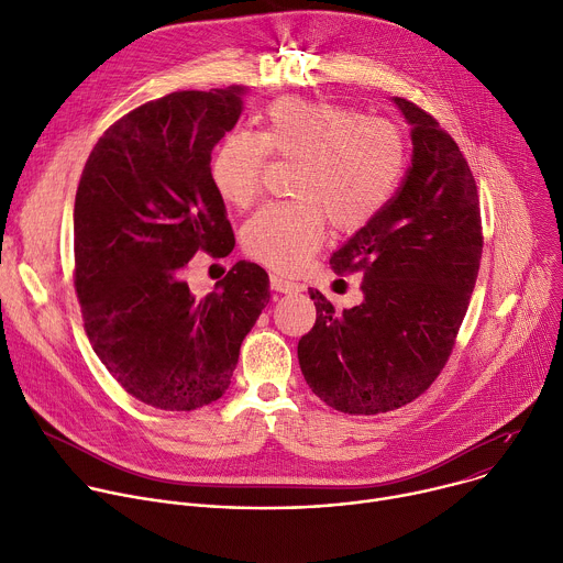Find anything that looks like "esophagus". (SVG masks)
Wrapping results in <instances>:
<instances>
[{"label": "esophagus", "instance_id": "obj_1", "mask_svg": "<svg viewBox=\"0 0 563 563\" xmlns=\"http://www.w3.org/2000/svg\"><path fill=\"white\" fill-rule=\"evenodd\" d=\"M271 286H273V290H277V292H286V295H290V292H299V290L303 288L299 282H292V279L282 277V275H271Z\"/></svg>", "mask_w": 563, "mask_h": 563}]
</instances>
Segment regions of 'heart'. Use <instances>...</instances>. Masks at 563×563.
Masks as SVG:
<instances>
[{"instance_id":"obj_1","label":"heart","mask_w":563,"mask_h":563,"mask_svg":"<svg viewBox=\"0 0 563 563\" xmlns=\"http://www.w3.org/2000/svg\"><path fill=\"white\" fill-rule=\"evenodd\" d=\"M268 152L292 161L290 201L260 208L243 225L245 253L282 273L297 271L320 245L327 221L355 232L376 219L407 165L402 132L385 118L322 100L282 98L262 132H232L212 154L210 176L221 199L247 208L260 195Z\"/></svg>"}]
</instances>
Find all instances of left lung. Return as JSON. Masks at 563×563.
Returning <instances> with one entry per match:
<instances>
[{
  "label": "left lung",
  "instance_id": "8db88e82",
  "mask_svg": "<svg viewBox=\"0 0 563 563\" xmlns=\"http://www.w3.org/2000/svg\"><path fill=\"white\" fill-rule=\"evenodd\" d=\"M411 128V165L387 208L331 257L362 273V303L335 313L310 288L318 320L297 344L306 385L344 413L416 400L445 366L476 284L481 210L454 139L427 111L391 98Z\"/></svg>",
  "mask_w": 563,
  "mask_h": 563
}]
</instances>
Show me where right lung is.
I'll list each match as a JSON object with an SVG mask.
<instances>
[{
  "mask_svg": "<svg viewBox=\"0 0 563 563\" xmlns=\"http://www.w3.org/2000/svg\"><path fill=\"white\" fill-rule=\"evenodd\" d=\"M245 87L174 91L100 136L74 208L76 290L89 342L120 387L165 411H192L230 387L243 338L271 299L262 266L236 262L197 299L185 268L228 257L234 234L210 176Z\"/></svg>",
  "mask_w": 563,
  "mask_h": 563,
  "instance_id": "right-lung-1",
  "label": "right lung"
}]
</instances>
